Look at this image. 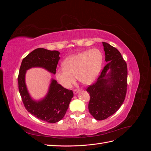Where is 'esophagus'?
Returning <instances> with one entry per match:
<instances>
[{
  "label": "esophagus",
  "instance_id": "obj_1",
  "mask_svg": "<svg viewBox=\"0 0 151 151\" xmlns=\"http://www.w3.org/2000/svg\"><path fill=\"white\" fill-rule=\"evenodd\" d=\"M80 91H81V90H80L79 89H74V94H77V93H78Z\"/></svg>",
  "mask_w": 151,
  "mask_h": 151
}]
</instances>
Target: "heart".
Masks as SVG:
<instances>
[{
  "label": "heart",
  "mask_w": 151,
  "mask_h": 151,
  "mask_svg": "<svg viewBox=\"0 0 151 151\" xmlns=\"http://www.w3.org/2000/svg\"><path fill=\"white\" fill-rule=\"evenodd\" d=\"M103 62L101 50L92 48L72 54L63 62V67L57 68L55 78L62 87L70 89L76 77L84 85H90L98 77Z\"/></svg>",
  "instance_id": "heart-1"
}]
</instances>
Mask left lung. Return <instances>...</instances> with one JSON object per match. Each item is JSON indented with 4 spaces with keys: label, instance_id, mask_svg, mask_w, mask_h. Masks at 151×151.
<instances>
[{
    "label": "left lung",
    "instance_id": "left-lung-1",
    "mask_svg": "<svg viewBox=\"0 0 151 151\" xmlns=\"http://www.w3.org/2000/svg\"><path fill=\"white\" fill-rule=\"evenodd\" d=\"M104 66L97 81L87 88L90 95L89 111L96 120L106 119L116 112L125 100L127 88V66L118 50L103 42Z\"/></svg>",
    "mask_w": 151,
    "mask_h": 151
}]
</instances>
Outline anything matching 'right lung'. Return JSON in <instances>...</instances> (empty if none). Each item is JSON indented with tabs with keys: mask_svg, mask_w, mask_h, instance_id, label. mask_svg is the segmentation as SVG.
<instances>
[{
	"mask_svg": "<svg viewBox=\"0 0 151 151\" xmlns=\"http://www.w3.org/2000/svg\"><path fill=\"white\" fill-rule=\"evenodd\" d=\"M59 55L60 52L57 50L51 51L43 48L34 50L22 60L17 78L19 93L27 111L40 120L53 123L61 120L65 115L74 96L72 91L63 88L56 80L52 79L46 96L36 101L31 96L25 77L26 71L35 67L55 74L60 60Z\"/></svg>",
	"mask_w": 151,
	"mask_h": 151,
	"instance_id": "obj_1",
	"label": "right lung"
}]
</instances>
